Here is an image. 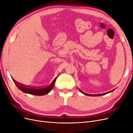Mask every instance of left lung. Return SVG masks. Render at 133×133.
Listing matches in <instances>:
<instances>
[{
	"instance_id": "1",
	"label": "left lung",
	"mask_w": 133,
	"mask_h": 133,
	"mask_svg": "<svg viewBox=\"0 0 133 133\" xmlns=\"http://www.w3.org/2000/svg\"><path fill=\"white\" fill-rule=\"evenodd\" d=\"M115 89H114V90H111V91H108V92H106V93H104V94H95V95H91V94H87V93H85V92H84L83 91H82L81 90H80L79 89V90H80V91L81 92H82L83 94H85V95H88V96H101V95H105V94H108V93H109V92H111V91H114Z\"/></svg>"
}]
</instances>
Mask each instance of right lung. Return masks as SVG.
<instances>
[{"label": "right lung", "mask_w": 133, "mask_h": 133, "mask_svg": "<svg viewBox=\"0 0 133 133\" xmlns=\"http://www.w3.org/2000/svg\"><path fill=\"white\" fill-rule=\"evenodd\" d=\"M58 76H57V77L54 79L53 82H52L49 85L44 88H41L28 87L26 85H23L22 84H20L18 82H16L13 78V82L15 83L16 86H17L20 90L23 91V92H25V93L30 94L32 95H44L49 93L50 91L53 89V88L54 87V84Z\"/></svg>", "instance_id": "right-lung-1"}]
</instances>
